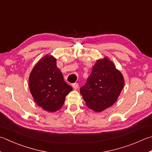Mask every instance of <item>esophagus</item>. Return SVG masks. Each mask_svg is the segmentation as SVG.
<instances>
[{
  "mask_svg": "<svg viewBox=\"0 0 152 152\" xmlns=\"http://www.w3.org/2000/svg\"><path fill=\"white\" fill-rule=\"evenodd\" d=\"M72 86L73 88H74V89H75V90H76L77 88H78V86H79V85H78V83H74V84H72Z\"/></svg>",
  "mask_w": 152,
  "mask_h": 152,
  "instance_id": "esophagus-1",
  "label": "esophagus"
}]
</instances>
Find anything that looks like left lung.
Returning <instances> with one entry per match:
<instances>
[{
	"label": "left lung",
	"instance_id": "obj_1",
	"mask_svg": "<svg viewBox=\"0 0 152 152\" xmlns=\"http://www.w3.org/2000/svg\"><path fill=\"white\" fill-rule=\"evenodd\" d=\"M124 85L123 74L107 56L98 59L80 94L88 108L99 113L117 102Z\"/></svg>",
	"mask_w": 152,
	"mask_h": 152
}]
</instances>
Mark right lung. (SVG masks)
<instances>
[{"instance_id":"right-lung-1","label":"right lung","mask_w":152,"mask_h":152,"mask_svg":"<svg viewBox=\"0 0 152 152\" xmlns=\"http://www.w3.org/2000/svg\"><path fill=\"white\" fill-rule=\"evenodd\" d=\"M29 88L37 105L50 113L60 109L72 88L64 80L56 58L46 55L35 65L29 76Z\"/></svg>"}]
</instances>
